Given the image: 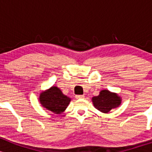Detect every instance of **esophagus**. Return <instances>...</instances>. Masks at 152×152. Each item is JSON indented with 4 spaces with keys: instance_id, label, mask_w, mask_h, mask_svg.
<instances>
[{
    "instance_id": "1",
    "label": "esophagus",
    "mask_w": 152,
    "mask_h": 152,
    "mask_svg": "<svg viewBox=\"0 0 152 152\" xmlns=\"http://www.w3.org/2000/svg\"><path fill=\"white\" fill-rule=\"evenodd\" d=\"M83 97H84V96L83 95H76V99H83Z\"/></svg>"
}]
</instances>
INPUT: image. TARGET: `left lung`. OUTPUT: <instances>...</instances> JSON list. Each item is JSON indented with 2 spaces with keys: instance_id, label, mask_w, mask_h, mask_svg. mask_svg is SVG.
<instances>
[{
  "instance_id": "left-lung-1",
  "label": "left lung",
  "mask_w": 152,
  "mask_h": 152,
  "mask_svg": "<svg viewBox=\"0 0 152 152\" xmlns=\"http://www.w3.org/2000/svg\"><path fill=\"white\" fill-rule=\"evenodd\" d=\"M94 107L103 113H108L113 108H116L121 104V99L117 94L111 93L108 90H103L99 96L92 98Z\"/></svg>"
}]
</instances>
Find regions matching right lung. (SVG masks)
I'll use <instances>...</instances> for the list:
<instances>
[{
  "instance_id": "obj_1",
  "label": "right lung",
  "mask_w": 152,
  "mask_h": 152,
  "mask_svg": "<svg viewBox=\"0 0 152 152\" xmlns=\"http://www.w3.org/2000/svg\"><path fill=\"white\" fill-rule=\"evenodd\" d=\"M39 100L43 107L57 114L64 111L71 102V99L63 94L61 91L56 86H53L42 92Z\"/></svg>"
}]
</instances>
